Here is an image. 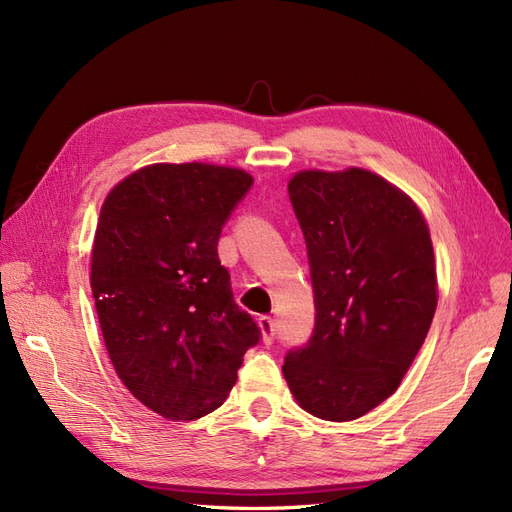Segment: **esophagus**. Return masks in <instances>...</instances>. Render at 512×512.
<instances>
[{"instance_id": "obj_1", "label": "esophagus", "mask_w": 512, "mask_h": 512, "mask_svg": "<svg viewBox=\"0 0 512 512\" xmlns=\"http://www.w3.org/2000/svg\"><path fill=\"white\" fill-rule=\"evenodd\" d=\"M258 327L262 333V342L271 344L273 342V335H275V322L271 316H260L258 318Z\"/></svg>"}]
</instances>
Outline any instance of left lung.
<instances>
[{"mask_svg": "<svg viewBox=\"0 0 512 512\" xmlns=\"http://www.w3.org/2000/svg\"><path fill=\"white\" fill-rule=\"evenodd\" d=\"M288 194L312 271L316 327L284 378L322 421H354L389 399L438 305L429 226L414 200L365 168L299 170Z\"/></svg>", "mask_w": 512, "mask_h": 512, "instance_id": "left-lung-1", "label": "left lung"}]
</instances>
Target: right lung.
<instances>
[{
    "instance_id": "add662e5",
    "label": "right lung",
    "mask_w": 512,
    "mask_h": 512,
    "mask_svg": "<svg viewBox=\"0 0 512 512\" xmlns=\"http://www.w3.org/2000/svg\"><path fill=\"white\" fill-rule=\"evenodd\" d=\"M252 181L232 166L158 162L102 203L89 284L104 346L126 389L170 421L218 410L260 339L218 256Z\"/></svg>"
}]
</instances>
